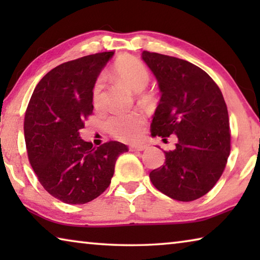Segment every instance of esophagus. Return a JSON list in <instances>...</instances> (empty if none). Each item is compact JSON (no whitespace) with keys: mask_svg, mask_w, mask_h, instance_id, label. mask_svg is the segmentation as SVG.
<instances>
[{"mask_svg":"<svg viewBox=\"0 0 260 260\" xmlns=\"http://www.w3.org/2000/svg\"><path fill=\"white\" fill-rule=\"evenodd\" d=\"M131 151H143L147 149V146L144 144H136V146H131Z\"/></svg>","mask_w":260,"mask_h":260,"instance_id":"obj_1","label":"esophagus"}]
</instances>
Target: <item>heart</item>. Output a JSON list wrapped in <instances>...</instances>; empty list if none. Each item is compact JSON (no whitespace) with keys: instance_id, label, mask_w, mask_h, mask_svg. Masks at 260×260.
<instances>
[{"instance_id":"heart-1","label":"heart","mask_w":260,"mask_h":260,"mask_svg":"<svg viewBox=\"0 0 260 260\" xmlns=\"http://www.w3.org/2000/svg\"><path fill=\"white\" fill-rule=\"evenodd\" d=\"M113 76L133 91H141L147 87L150 74L142 61L132 56H122L113 65ZM102 81L98 80L93 88V103L98 107L101 101ZM144 124V117L138 111L114 113L105 121L110 134L121 141H133L139 138Z\"/></svg>"}]
</instances>
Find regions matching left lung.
<instances>
[{
  "mask_svg": "<svg viewBox=\"0 0 260 260\" xmlns=\"http://www.w3.org/2000/svg\"><path fill=\"white\" fill-rule=\"evenodd\" d=\"M142 59L160 91L151 134L178 138L174 150L164 151L165 164L149 177L171 199L195 201L217 183L230 156L225 100L209 74L187 60L149 51L142 52Z\"/></svg>",
  "mask_w": 260,
  "mask_h": 260,
  "instance_id": "left-lung-1",
  "label": "left lung"
}]
</instances>
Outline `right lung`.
<instances>
[{"mask_svg": "<svg viewBox=\"0 0 260 260\" xmlns=\"http://www.w3.org/2000/svg\"><path fill=\"white\" fill-rule=\"evenodd\" d=\"M114 52L81 57L52 69L35 87L25 113L28 159L43 188L67 204H85L109 187L118 156L128 151L110 141L93 147L80 138L93 112V88Z\"/></svg>", "mask_w": 260, "mask_h": 260, "instance_id": "1", "label": "right lung"}]
</instances>
